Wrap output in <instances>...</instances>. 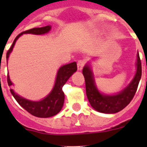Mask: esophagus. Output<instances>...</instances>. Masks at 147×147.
Segmentation results:
<instances>
[{
  "mask_svg": "<svg viewBox=\"0 0 147 147\" xmlns=\"http://www.w3.org/2000/svg\"><path fill=\"white\" fill-rule=\"evenodd\" d=\"M85 63H86V62H85V60H82V59H80V60H79L77 62V68L79 71H81L82 69L83 68V67L85 66Z\"/></svg>",
  "mask_w": 147,
  "mask_h": 147,
  "instance_id": "esophagus-1",
  "label": "esophagus"
}]
</instances>
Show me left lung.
<instances>
[{"mask_svg": "<svg viewBox=\"0 0 147 147\" xmlns=\"http://www.w3.org/2000/svg\"><path fill=\"white\" fill-rule=\"evenodd\" d=\"M137 71L136 76L125 89L116 95H102L98 91L94 84L92 71L88 65L82 70L85 80L86 94L90 104L96 110L104 113H115L126 107L134 97L141 77V62L137 54Z\"/></svg>", "mask_w": 147, "mask_h": 147, "instance_id": "obj_1", "label": "left lung"}]
</instances>
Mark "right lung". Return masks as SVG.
<instances>
[{
	"instance_id": "add662e5",
	"label": "right lung",
	"mask_w": 147,
	"mask_h": 147,
	"mask_svg": "<svg viewBox=\"0 0 147 147\" xmlns=\"http://www.w3.org/2000/svg\"><path fill=\"white\" fill-rule=\"evenodd\" d=\"M50 29V26H47L41 27V28H31V29L26 30L25 32L19 34L15 37L12 45L6 53V59L8 60L9 56L12 51L16 40L23 34H43L49 32ZM76 70H77V65L75 62L62 66L57 72L55 85H54L52 91L48 95V96H46L40 102H32V101L26 99L23 97L19 96L13 91L12 89H10V92L14 96V98L16 99L17 102H18V104L32 115L39 118L51 117V116L57 115L62 109L65 100V94L62 91V87L65 84L70 76L75 71H76ZM7 82L9 86H11L12 85L11 82L10 81L9 75H7Z\"/></svg>"
}]
</instances>
